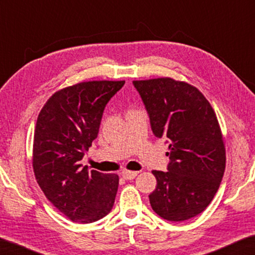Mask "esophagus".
Wrapping results in <instances>:
<instances>
[{"instance_id":"obj_1","label":"esophagus","mask_w":255,"mask_h":255,"mask_svg":"<svg viewBox=\"0 0 255 255\" xmlns=\"http://www.w3.org/2000/svg\"><path fill=\"white\" fill-rule=\"evenodd\" d=\"M137 175L138 172H130V170H123V172H122V176H123L125 180H133Z\"/></svg>"}]
</instances>
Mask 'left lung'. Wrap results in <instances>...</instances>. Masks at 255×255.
<instances>
[{"mask_svg": "<svg viewBox=\"0 0 255 255\" xmlns=\"http://www.w3.org/2000/svg\"><path fill=\"white\" fill-rule=\"evenodd\" d=\"M153 134L169 142L167 172L153 170V211L170 222L200 215L217 193L225 170V146L209 101L189 83L170 78L133 81Z\"/></svg>", "mask_w": 255, "mask_h": 255, "instance_id": "1", "label": "left lung"}]
</instances>
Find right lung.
Here are the masks:
<instances>
[{
	"mask_svg": "<svg viewBox=\"0 0 255 255\" xmlns=\"http://www.w3.org/2000/svg\"><path fill=\"white\" fill-rule=\"evenodd\" d=\"M125 81H89L54 93L38 116L33 172L45 196L72 222L93 223L114 207L120 177L88 170L81 160L102 115Z\"/></svg>",
	"mask_w": 255,
	"mask_h": 255,
	"instance_id": "obj_1",
	"label": "right lung"
}]
</instances>
